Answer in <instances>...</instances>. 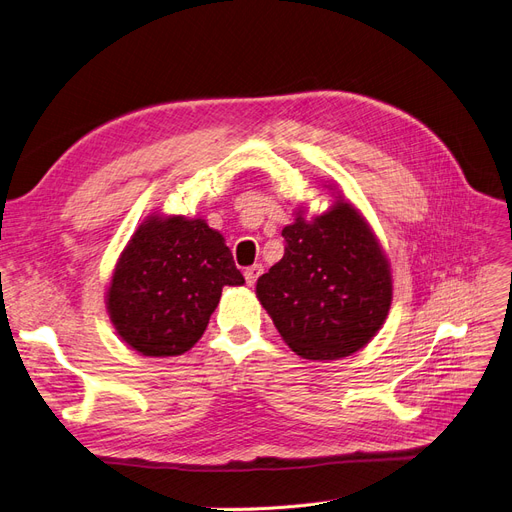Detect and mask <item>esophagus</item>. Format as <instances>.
Masks as SVG:
<instances>
[{"mask_svg":"<svg viewBox=\"0 0 512 512\" xmlns=\"http://www.w3.org/2000/svg\"><path fill=\"white\" fill-rule=\"evenodd\" d=\"M262 271H265V269H262V265H252V267H247L245 269V282H247V286H254L256 284V280H258V277L262 275Z\"/></svg>","mask_w":512,"mask_h":512,"instance_id":"obj_1","label":"esophagus"}]
</instances>
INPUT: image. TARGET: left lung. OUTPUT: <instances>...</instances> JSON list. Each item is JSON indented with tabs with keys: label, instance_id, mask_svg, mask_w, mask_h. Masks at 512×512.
<instances>
[{
	"label": "left lung",
	"instance_id": "8db88e82",
	"mask_svg": "<svg viewBox=\"0 0 512 512\" xmlns=\"http://www.w3.org/2000/svg\"><path fill=\"white\" fill-rule=\"evenodd\" d=\"M333 205L294 209L282 230L284 258L256 282V297L282 339L303 359L337 361L365 348L389 316L393 273L359 207L324 181Z\"/></svg>",
	"mask_w": 512,
	"mask_h": 512
}]
</instances>
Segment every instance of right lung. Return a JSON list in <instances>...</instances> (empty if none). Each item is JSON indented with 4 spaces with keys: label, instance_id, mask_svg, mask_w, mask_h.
I'll use <instances>...</instances> for the list:
<instances>
[{
    "label": "right lung",
    "instance_id": "add662e5",
    "mask_svg": "<svg viewBox=\"0 0 512 512\" xmlns=\"http://www.w3.org/2000/svg\"><path fill=\"white\" fill-rule=\"evenodd\" d=\"M243 284L220 230L203 218L153 211L115 262L106 312L123 344L166 359L203 337L224 286Z\"/></svg>",
    "mask_w": 512,
    "mask_h": 512
}]
</instances>
